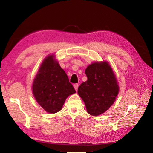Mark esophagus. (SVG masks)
Listing matches in <instances>:
<instances>
[{
    "label": "esophagus",
    "instance_id": "obj_1",
    "mask_svg": "<svg viewBox=\"0 0 153 153\" xmlns=\"http://www.w3.org/2000/svg\"><path fill=\"white\" fill-rule=\"evenodd\" d=\"M78 86H79V84H75L74 85V88H75V90H77V88H78Z\"/></svg>",
    "mask_w": 153,
    "mask_h": 153
}]
</instances>
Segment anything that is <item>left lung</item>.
Instances as JSON below:
<instances>
[{"instance_id": "8db88e82", "label": "left lung", "mask_w": 153, "mask_h": 153, "mask_svg": "<svg viewBox=\"0 0 153 153\" xmlns=\"http://www.w3.org/2000/svg\"><path fill=\"white\" fill-rule=\"evenodd\" d=\"M87 81L78 88V94L93 116L102 114L115 102L119 86L113 71L107 62L94 63L85 71Z\"/></svg>"}]
</instances>
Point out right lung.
I'll return each instance as SVG.
<instances>
[{
	"mask_svg": "<svg viewBox=\"0 0 153 153\" xmlns=\"http://www.w3.org/2000/svg\"><path fill=\"white\" fill-rule=\"evenodd\" d=\"M32 90L36 101L50 113L60 111L67 97L76 92L53 55L47 56L42 62L33 79Z\"/></svg>",
	"mask_w": 153,
	"mask_h": 153,
	"instance_id": "right-lung-1",
	"label": "right lung"
}]
</instances>
